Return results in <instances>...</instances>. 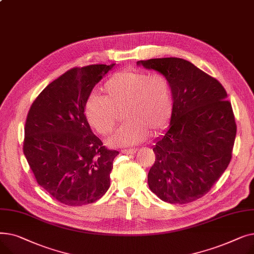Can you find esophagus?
Returning <instances> with one entry per match:
<instances>
[{"instance_id":"34e87169","label":"esophagus","mask_w":254,"mask_h":254,"mask_svg":"<svg viewBox=\"0 0 254 254\" xmlns=\"http://www.w3.org/2000/svg\"><path fill=\"white\" fill-rule=\"evenodd\" d=\"M136 151H137V149H136V148H132V149H125V150H122V152H123V153H125V154H134Z\"/></svg>"}]
</instances>
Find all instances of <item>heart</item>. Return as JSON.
Segmentation results:
<instances>
[{
    "label": "heart",
    "mask_w": 254,
    "mask_h": 254,
    "mask_svg": "<svg viewBox=\"0 0 254 254\" xmlns=\"http://www.w3.org/2000/svg\"><path fill=\"white\" fill-rule=\"evenodd\" d=\"M105 97L91 95L85 103L88 124L102 136L109 135L123 112L126 123L108 140L113 147L143 142L148 130L163 129L172 116L173 97L168 79L161 74L126 70L107 80Z\"/></svg>",
    "instance_id": "1"
}]
</instances>
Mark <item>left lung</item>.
I'll list each match as a JSON object with an SVG mask.
<instances>
[{
	"label": "left lung",
	"instance_id": "8db88e82",
	"mask_svg": "<svg viewBox=\"0 0 254 254\" xmlns=\"http://www.w3.org/2000/svg\"><path fill=\"white\" fill-rule=\"evenodd\" d=\"M163 74L171 85L173 112L153 147L150 190L164 202L188 204L205 195L228 168L237 126L218 80L178 58L139 61Z\"/></svg>",
	"mask_w": 254,
	"mask_h": 254
}]
</instances>
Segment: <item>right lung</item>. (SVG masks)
<instances>
[{
    "label": "right lung",
    "instance_id": "obj_1",
    "mask_svg": "<svg viewBox=\"0 0 254 254\" xmlns=\"http://www.w3.org/2000/svg\"><path fill=\"white\" fill-rule=\"evenodd\" d=\"M112 64L73 68L48 84L32 104L23 153L38 184L68 206L91 204L110 186L119 153L103 146L84 114L86 100Z\"/></svg>",
    "mask_w": 254,
    "mask_h": 254
}]
</instances>
